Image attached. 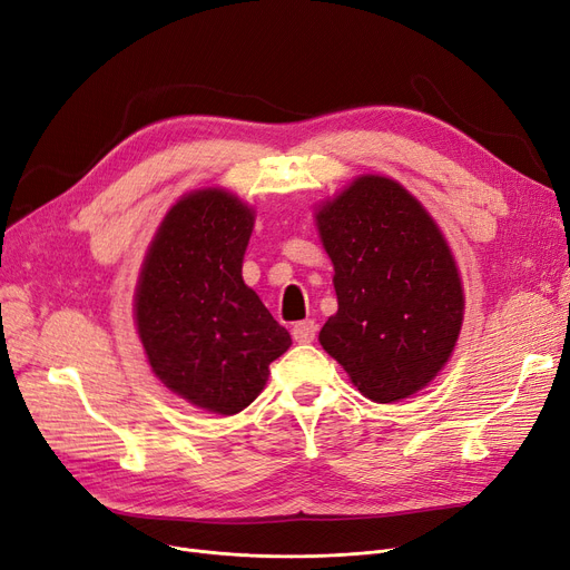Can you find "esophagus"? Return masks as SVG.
<instances>
[{
	"instance_id": "1",
	"label": "esophagus",
	"mask_w": 570,
	"mask_h": 570,
	"mask_svg": "<svg viewBox=\"0 0 570 570\" xmlns=\"http://www.w3.org/2000/svg\"><path fill=\"white\" fill-rule=\"evenodd\" d=\"M291 335H293V341H296V343H312L314 335H317V324H314L312 320L298 322L296 326L291 328Z\"/></svg>"
}]
</instances>
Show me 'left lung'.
Here are the masks:
<instances>
[{
    "instance_id": "left-lung-1",
    "label": "left lung",
    "mask_w": 570,
    "mask_h": 570,
    "mask_svg": "<svg viewBox=\"0 0 570 570\" xmlns=\"http://www.w3.org/2000/svg\"><path fill=\"white\" fill-rule=\"evenodd\" d=\"M317 227L338 296L320 343L364 396L402 402L458 343L465 296L453 253L423 204L385 176L352 180L320 206Z\"/></svg>"
}]
</instances>
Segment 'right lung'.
<instances>
[{
	"mask_svg": "<svg viewBox=\"0 0 570 570\" xmlns=\"http://www.w3.org/2000/svg\"><path fill=\"white\" fill-rule=\"evenodd\" d=\"M256 214L218 187L180 197L147 248L136 326L159 381L193 406L235 415L256 399L291 335L242 279Z\"/></svg>",
	"mask_w": 570,
	"mask_h": 570,
	"instance_id": "right-lung-1",
	"label": "right lung"
}]
</instances>
